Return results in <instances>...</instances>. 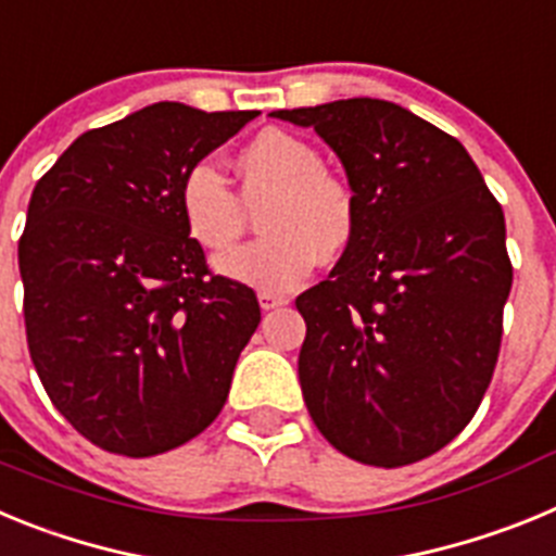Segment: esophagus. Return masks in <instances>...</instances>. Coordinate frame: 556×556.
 <instances>
[{
  "label": "esophagus",
  "instance_id": "34e87169",
  "mask_svg": "<svg viewBox=\"0 0 556 556\" xmlns=\"http://www.w3.org/2000/svg\"><path fill=\"white\" fill-rule=\"evenodd\" d=\"M258 303H262L264 312H273V308H278V306H287L289 298H283V294H275V292H258Z\"/></svg>",
  "mask_w": 556,
  "mask_h": 556
}]
</instances>
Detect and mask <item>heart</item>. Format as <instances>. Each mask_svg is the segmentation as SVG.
<instances>
[{"mask_svg":"<svg viewBox=\"0 0 556 556\" xmlns=\"http://www.w3.org/2000/svg\"><path fill=\"white\" fill-rule=\"evenodd\" d=\"M239 194L223 172L194 164L180 180L178 208L186 233L219 253L248 230V205L258 211L262 239L217 258V273L264 292H289L308 278L320 253L339 255L358 228V194L351 180L323 166L320 150L301 136L262 130L236 155Z\"/></svg>","mask_w":556,"mask_h":556,"instance_id":"heart-1","label":"heart"}]
</instances>
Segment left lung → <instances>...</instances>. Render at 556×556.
I'll use <instances>...</instances> for the list:
<instances>
[{
	"label": "left lung",
	"mask_w": 556,
	"mask_h": 556,
	"mask_svg": "<svg viewBox=\"0 0 556 556\" xmlns=\"http://www.w3.org/2000/svg\"><path fill=\"white\" fill-rule=\"evenodd\" d=\"M273 116L314 127L358 194L353 242L294 301L308 415L356 462L426 459L470 424L498 362L513 289L501 203L454 136L395 102Z\"/></svg>",
	"instance_id": "left-lung-1"
}]
</instances>
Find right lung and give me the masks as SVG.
Masks as SVG:
<instances>
[{"instance_id": "1", "label": "right lung", "mask_w": 556, "mask_h": 556, "mask_svg": "<svg viewBox=\"0 0 556 556\" xmlns=\"http://www.w3.org/2000/svg\"><path fill=\"white\" fill-rule=\"evenodd\" d=\"M255 116L155 102L83 132L33 189L18 239L29 358L97 448L164 454L228 401L262 308L211 273L178 189Z\"/></svg>"}]
</instances>
